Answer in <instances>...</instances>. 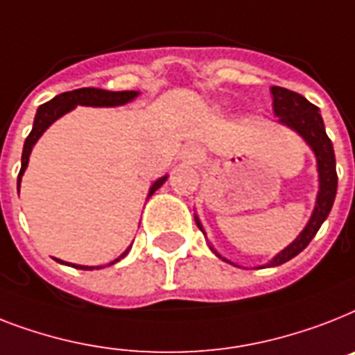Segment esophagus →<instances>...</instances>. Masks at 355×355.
Segmentation results:
<instances>
[{
	"label": "esophagus",
	"instance_id": "obj_1",
	"mask_svg": "<svg viewBox=\"0 0 355 355\" xmlns=\"http://www.w3.org/2000/svg\"><path fill=\"white\" fill-rule=\"evenodd\" d=\"M182 158L186 160V162L195 164L202 158V153H200V149L198 148H195V146H189V148H186L182 151Z\"/></svg>",
	"mask_w": 355,
	"mask_h": 355
}]
</instances>
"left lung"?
<instances>
[{"label": "left lung", "mask_w": 355, "mask_h": 355, "mask_svg": "<svg viewBox=\"0 0 355 355\" xmlns=\"http://www.w3.org/2000/svg\"><path fill=\"white\" fill-rule=\"evenodd\" d=\"M273 94V112L275 116H279V123L286 125V128L293 129L299 132L304 142L312 148L315 160H318V171H319V193L318 200H315V207L308 224L304 226L299 237L293 241L290 246H286L281 253H277L272 261L264 264V266H281L290 259L304 250L310 244L315 233L319 232L321 224L327 220L328 213L332 209L334 200H336L337 193V173H336V155H334L332 140L328 138L327 131H324V123L319 114V109L310 103L304 96L293 93L290 89L284 87H272ZM195 223L200 227V232L204 233V227L195 215ZM211 248V252L217 255L218 259H223L215 250ZM226 261V259H224ZM230 262V261H226ZM233 264V262H232ZM261 266V268H264Z\"/></svg>", "instance_id": "1"}]
</instances>
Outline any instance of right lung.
I'll return each mask as SVG.
<instances>
[{
	"mask_svg": "<svg viewBox=\"0 0 355 355\" xmlns=\"http://www.w3.org/2000/svg\"><path fill=\"white\" fill-rule=\"evenodd\" d=\"M138 96L137 91H105V89H94V87H83V89H74V91H69V93H62L54 96L51 102L43 103L40 105L36 111V116H34V125H33V131L31 135L27 137L25 144H23V155H21V169H19V175H18V193H19V182H21V177L25 169L28 166V157H31V151H33L34 144L37 142V138L42 137L43 132L47 131V128L51 125L53 122H56L58 118L63 116L65 112L73 111L76 105H91V107H116V105H123V103L131 102L135 98ZM166 178L168 175L162 178H158L157 182L153 184L149 187V195L151 197L153 193L157 191L158 187L162 186L166 182ZM131 246L125 250V252L120 255L118 259H114L112 262H109V266L118 262L120 259H123L125 255L129 253ZM58 262H62V264H69V262H63L60 259H56ZM73 268H78V270H94V266H80V264H71ZM102 268V266H96Z\"/></svg>",
	"mask_w": 355,
	"mask_h": 355,
	"instance_id": "obj_1",
	"label": "right lung"
}]
</instances>
